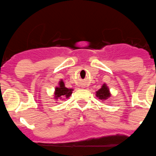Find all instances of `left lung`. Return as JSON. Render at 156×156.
I'll list each match as a JSON object with an SVG mask.
<instances>
[{"label": "left lung", "instance_id": "left-lung-1", "mask_svg": "<svg viewBox=\"0 0 156 156\" xmlns=\"http://www.w3.org/2000/svg\"><path fill=\"white\" fill-rule=\"evenodd\" d=\"M96 96L99 97V99H106L108 97L110 96L109 88H107L106 85H102V88L96 92Z\"/></svg>", "mask_w": 156, "mask_h": 156}]
</instances>
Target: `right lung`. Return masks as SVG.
<instances>
[{"label":"right lung","instance_id":"add662e5","mask_svg":"<svg viewBox=\"0 0 156 156\" xmlns=\"http://www.w3.org/2000/svg\"><path fill=\"white\" fill-rule=\"evenodd\" d=\"M72 91L73 89L66 88L64 86V81H61L59 83V87H57L55 88V98L58 99V98H63L64 96L66 98H68L72 94Z\"/></svg>","mask_w":156,"mask_h":156}]
</instances>
